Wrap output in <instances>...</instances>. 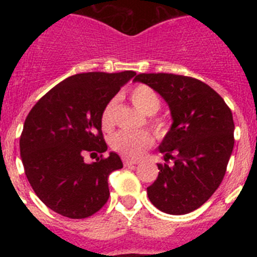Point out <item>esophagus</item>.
<instances>
[{"mask_svg":"<svg viewBox=\"0 0 257 257\" xmlns=\"http://www.w3.org/2000/svg\"><path fill=\"white\" fill-rule=\"evenodd\" d=\"M138 161H134V160H127V158H123V165L124 166H133V165H138Z\"/></svg>","mask_w":257,"mask_h":257,"instance_id":"esophagus-1","label":"esophagus"}]
</instances>
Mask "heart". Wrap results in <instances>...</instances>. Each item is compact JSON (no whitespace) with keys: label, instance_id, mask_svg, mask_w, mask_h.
Returning <instances> with one entry per match:
<instances>
[{"label":"heart","instance_id":"obj_1","mask_svg":"<svg viewBox=\"0 0 257 257\" xmlns=\"http://www.w3.org/2000/svg\"><path fill=\"white\" fill-rule=\"evenodd\" d=\"M130 100L134 106L139 109L145 115H152L149 119L152 127L154 128L157 135H163L167 130V124L162 118L153 117L161 108V100L158 95L154 92L153 88L147 85H138L130 92ZM115 99H112L104 106L100 115V123L103 130H112L114 126V110ZM153 144V136L148 131H119L114 134L110 140V145L115 152L122 156L130 157V158H139L144 154V152Z\"/></svg>","mask_w":257,"mask_h":257}]
</instances>
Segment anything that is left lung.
I'll return each instance as SVG.
<instances>
[{"label":"left lung","instance_id":"8db88e82","mask_svg":"<svg viewBox=\"0 0 257 257\" xmlns=\"http://www.w3.org/2000/svg\"><path fill=\"white\" fill-rule=\"evenodd\" d=\"M134 81L158 92L172 117L171 128L158 147L165 163H158V178L147 188L149 199L170 215L192 212L224 179L234 147L231 110L213 88L193 77L140 73Z\"/></svg>","mask_w":257,"mask_h":257}]
</instances>
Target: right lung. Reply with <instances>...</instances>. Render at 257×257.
<instances>
[{
	"label": "right lung",
	"instance_id": "add662e5",
	"mask_svg": "<svg viewBox=\"0 0 257 257\" xmlns=\"http://www.w3.org/2000/svg\"><path fill=\"white\" fill-rule=\"evenodd\" d=\"M135 72H88L68 77L41 97L27 115L20 156L27 179L38 198L69 219H85L109 198L108 176L123 167L108 149L101 133L104 106ZM86 153L101 154L86 164Z\"/></svg>",
	"mask_w": 257,
	"mask_h": 257
}]
</instances>
